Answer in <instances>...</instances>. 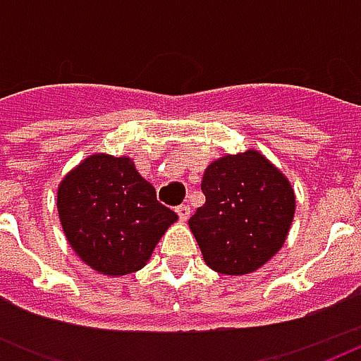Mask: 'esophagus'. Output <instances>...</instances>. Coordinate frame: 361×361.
Returning <instances> with one entry per match:
<instances>
[{"label":"esophagus","mask_w":361,"mask_h":361,"mask_svg":"<svg viewBox=\"0 0 361 361\" xmlns=\"http://www.w3.org/2000/svg\"><path fill=\"white\" fill-rule=\"evenodd\" d=\"M176 212H178V216H180L181 222H185V220L191 216V209H189V204H180V207L176 209Z\"/></svg>","instance_id":"esophagus-1"}]
</instances>
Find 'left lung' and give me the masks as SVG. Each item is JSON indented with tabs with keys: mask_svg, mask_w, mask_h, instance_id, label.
Segmentation results:
<instances>
[{
	"mask_svg": "<svg viewBox=\"0 0 361 361\" xmlns=\"http://www.w3.org/2000/svg\"><path fill=\"white\" fill-rule=\"evenodd\" d=\"M201 189L207 201L189 228L212 271L242 276L279 253L294 220L295 193L265 154L250 149L212 160Z\"/></svg>",
	"mask_w": 361,
	"mask_h": 361,
	"instance_id": "obj_1",
	"label": "left lung"
}]
</instances>
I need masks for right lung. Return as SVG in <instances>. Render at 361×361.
Masks as SVG:
<instances>
[{"instance_id": "right-lung-1", "label": "right lung", "mask_w": 361, "mask_h": 361, "mask_svg": "<svg viewBox=\"0 0 361 361\" xmlns=\"http://www.w3.org/2000/svg\"><path fill=\"white\" fill-rule=\"evenodd\" d=\"M58 214L71 250L106 276L142 269L178 220L158 203L131 158L104 152L87 157L59 181Z\"/></svg>"}]
</instances>
